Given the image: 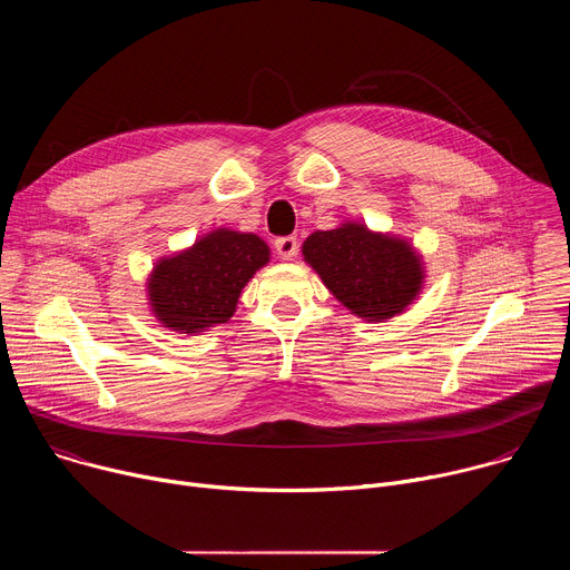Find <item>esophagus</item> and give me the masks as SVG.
Masks as SVG:
<instances>
[{"instance_id": "34e87169", "label": "esophagus", "mask_w": 570, "mask_h": 570, "mask_svg": "<svg viewBox=\"0 0 570 570\" xmlns=\"http://www.w3.org/2000/svg\"><path fill=\"white\" fill-rule=\"evenodd\" d=\"M275 248H277V255L286 262H291L295 255H297V238L295 236H279L275 240Z\"/></svg>"}]
</instances>
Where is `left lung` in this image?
I'll use <instances>...</instances> for the list:
<instances>
[{"label": "left lung", "mask_w": 570, "mask_h": 570, "mask_svg": "<svg viewBox=\"0 0 570 570\" xmlns=\"http://www.w3.org/2000/svg\"><path fill=\"white\" fill-rule=\"evenodd\" d=\"M302 253L327 288L370 322L401 313L422 286V264L411 246L356 223L313 232Z\"/></svg>", "instance_id": "left-lung-1"}]
</instances>
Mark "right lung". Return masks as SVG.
<instances>
[{
	"label": "right lung",
	"mask_w": 570,
	"mask_h": 570,
	"mask_svg": "<svg viewBox=\"0 0 570 570\" xmlns=\"http://www.w3.org/2000/svg\"><path fill=\"white\" fill-rule=\"evenodd\" d=\"M255 234L216 229L174 259L159 262L148 293L157 317L183 334H198L232 317L240 288L268 262Z\"/></svg>",
	"instance_id": "obj_1"
}]
</instances>
